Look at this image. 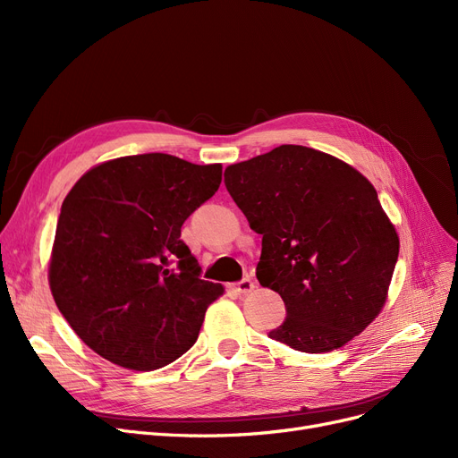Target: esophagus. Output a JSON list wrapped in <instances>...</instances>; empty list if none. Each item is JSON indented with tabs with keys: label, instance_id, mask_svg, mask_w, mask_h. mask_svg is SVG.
Instances as JSON below:
<instances>
[{
	"label": "esophagus",
	"instance_id": "esophagus-1",
	"mask_svg": "<svg viewBox=\"0 0 458 458\" xmlns=\"http://www.w3.org/2000/svg\"><path fill=\"white\" fill-rule=\"evenodd\" d=\"M254 287H256V284L250 278H243L242 282L235 284V292L242 293V295H249V293L254 292Z\"/></svg>",
	"mask_w": 458,
	"mask_h": 458
}]
</instances>
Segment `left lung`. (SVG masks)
Returning a JSON list of instances; mask_svg holds the SVG:
<instances>
[{"label": "left lung", "instance_id": "8db88e82", "mask_svg": "<svg viewBox=\"0 0 458 458\" xmlns=\"http://www.w3.org/2000/svg\"><path fill=\"white\" fill-rule=\"evenodd\" d=\"M225 183L261 233L256 278L285 302L269 332L302 352L344 347L386 304L399 235L371 182L330 154L282 144L228 165Z\"/></svg>", "mask_w": 458, "mask_h": 458}]
</instances>
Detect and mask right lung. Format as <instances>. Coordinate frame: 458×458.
Segmentation results:
<instances>
[{"label":"right lung","instance_id":"obj_1","mask_svg":"<svg viewBox=\"0 0 458 458\" xmlns=\"http://www.w3.org/2000/svg\"><path fill=\"white\" fill-rule=\"evenodd\" d=\"M221 180V163L140 154L96 165L70 189L47 280L63 318L96 354L152 371L197 342L225 287L199 278L180 235Z\"/></svg>","mask_w":458,"mask_h":458}]
</instances>
